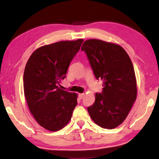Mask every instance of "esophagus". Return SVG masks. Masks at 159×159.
<instances>
[{"label": "esophagus", "mask_w": 159, "mask_h": 159, "mask_svg": "<svg viewBox=\"0 0 159 159\" xmlns=\"http://www.w3.org/2000/svg\"><path fill=\"white\" fill-rule=\"evenodd\" d=\"M79 98H80V99H82L85 97V94L80 93V94H79Z\"/></svg>", "instance_id": "1"}]
</instances>
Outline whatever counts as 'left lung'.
Here are the masks:
<instances>
[{
    "label": "left lung",
    "mask_w": 159,
    "mask_h": 159,
    "mask_svg": "<svg viewBox=\"0 0 159 159\" xmlns=\"http://www.w3.org/2000/svg\"><path fill=\"white\" fill-rule=\"evenodd\" d=\"M97 79L103 81V91L95 94V102L88 107L97 125L107 129L124 121L136 100L138 88L134 67L120 45L89 39L82 45Z\"/></svg>",
    "instance_id": "1"
}]
</instances>
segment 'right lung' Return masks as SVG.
<instances>
[{
    "label": "right lung",
    "mask_w": 159,
    "mask_h": 159,
    "mask_svg": "<svg viewBox=\"0 0 159 159\" xmlns=\"http://www.w3.org/2000/svg\"><path fill=\"white\" fill-rule=\"evenodd\" d=\"M83 39L45 45L31 54L24 72V93L29 111L50 131L63 128L77 105V94L59 88Z\"/></svg>",
    "instance_id": "1"
}]
</instances>
